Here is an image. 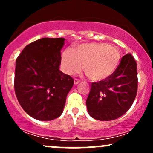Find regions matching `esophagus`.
I'll use <instances>...</instances> for the list:
<instances>
[{"label": "esophagus", "instance_id": "1", "mask_svg": "<svg viewBox=\"0 0 153 153\" xmlns=\"http://www.w3.org/2000/svg\"><path fill=\"white\" fill-rule=\"evenodd\" d=\"M80 83V81L78 79H74V84H75V85H77V84H78Z\"/></svg>", "mask_w": 153, "mask_h": 153}]
</instances>
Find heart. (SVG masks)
<instances>
[{"mask_svg":"<svg viewBox=\"0 0 153 153\" xmlns=\"http://www.w3.org/2000/svg\"><path fill=\"white\" fill-rule=\"evenodd\" d=\"M120 53L115 46L105 43H86L75 51L67 49L61 54V68L67 75H73L84 69L86 76L93 81L109 78L118 67Z\"/></svg>","mask_w":153,"mask_h":153,"instance_id":"obj_1","label":"heart"}]
</instances>
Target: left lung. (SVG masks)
<instances>
[{
	"instance_id": "1",
	"label": "left lung",
	"mask_w": 153,
	"mask_h": 153,
	"mask_svg": "<svg viewBox=\"0 0 153 153\" xmlns=\"http://www.w3.org/2000/svg\"><path fill=\"white\" fill-rule=\"evenodd\" d=\"M137 64L131 54L124 55L112 75L104 81L92 83L86 104L92 118L111 121L126 113L137 93Z\"/></svg>"
}]
</instances>
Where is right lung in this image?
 <instances>
[{
	"instance_id": "obj_1",
	"label": "right lung",
	"mask_w": 153,
	"mask_h": 153,
	"mask_svg": "<svg viewBox=\"0 0 153 153\" xmlns=\"http://www.w3.org/2000/svg\"><path fill=\"white\" fill-rule=\"evenodd\" d=\"M65 39L44 38L31 43L16 59L15 91L24 110L39 121L61 116L74 80L59 69Z\"/></svg>"
}]
</instances>
